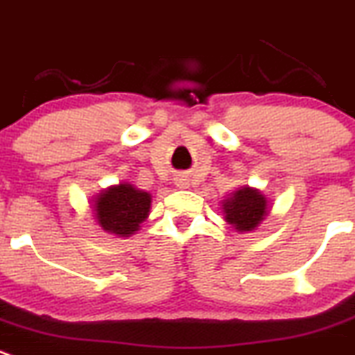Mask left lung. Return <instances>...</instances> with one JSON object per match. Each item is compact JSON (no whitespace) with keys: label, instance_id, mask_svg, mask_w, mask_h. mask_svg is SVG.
Listing matches in <instances>:
<instances>
[{"label":"left lung","instance_id":"left-lung-1","mask_svg":"<svg viewBox=\"0 0 355 355\" xmlns=\"http://www.w3.org/2000/svg\"><path fill=\"white\" fill-rule=\"evenodd\" d=\"M225 221L237 232H252L268 214V200L256 188L242 187L223 200Z\"/></svg>","mask_w":355,"mask_h":355}]
</instances>
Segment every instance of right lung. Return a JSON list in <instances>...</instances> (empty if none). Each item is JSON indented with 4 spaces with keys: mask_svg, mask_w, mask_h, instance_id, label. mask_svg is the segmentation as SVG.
<instances>
[{
    "mask_svg": "<svg viewBox=\"0 0 355 355\" xmlns=\"http://www.w3.org/2000/svg\"><path fill=\"white\" fill-rule=\"evenodd\" d=\"M92 205L104 232L116 237H130L150 214L151 195L129 183H121L97 195Z\"/></svg>",
    "mask_w": 355,
    "mask_h": 355,
    "instance_id": "add662e5",
    "label": "right lung"
}]
</instances>
